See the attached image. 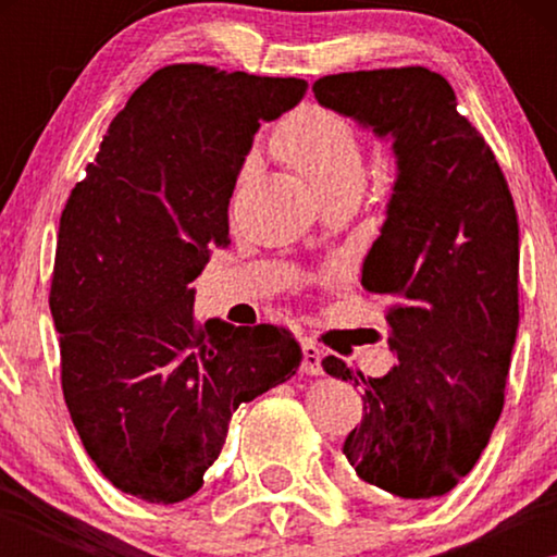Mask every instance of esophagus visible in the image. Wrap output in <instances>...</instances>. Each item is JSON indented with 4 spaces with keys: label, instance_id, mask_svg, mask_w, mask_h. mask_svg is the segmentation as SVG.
Returning a JSON list of instances; mask_svg holds the SVG:
<instances>
[{
    "label": "esophagus",
    "instance_id": "obj_1",
    "mask_svg": "<svg viewBox=\"0 0 557 557\" xmlns=\"http://www.w3.org/2000/svg\"><path fill=\"white\" fill-rule=\"evenodd\" d=\"M301 354H305V358H301V371L307 375L322 373V348H319L312 338H305V342H301Z\"/></svg>",
    "mask_w": 557,
    "mask_h": 557
}]
</instances>
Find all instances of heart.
Listing matches in <instances>:
<instances>
[{"mask_svg":"<svg viewBox=\"0 0 557 557\" xmlns=\"http://www.w3.org/2000/svg\"><path fill=\"white\" fill-rule=\"evenodd\" d=\"M280 152L319 196L363 191L366 152L361 135L334 110L312 106L289 117L280 132Z\"/></svg>","mask_w":557,"mask_h":557,"instance_id":"b5f03b06","label":"heart"}]
</instances>
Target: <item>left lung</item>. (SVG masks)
Returning <instances> with one entry per match:
<instances>
[{"label":"left lung","instance_id":"8db88e82","mask_svg":"<svg viewBox=\"0 0 557 557\" xmlns=\"http://www.w3.org/2000/svg\"><path fill=\"white\" fill-rule=\"evenodd\" d=\"M312 90L319 106L391 137L398 164L361 277L391 297L385 322L398 363L366 379L342 358L322 361L363 391V420L344 455L358 479L395 498L442 496L476 465L504 408L518 329L511 191L440 73H336Z\"/></svg>","mask_w":557,"mask_h":557}]
</instances>
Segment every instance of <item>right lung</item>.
I'll return each instance as SVG.
<instances>
[{
  "mask_svg": "<svg viewBox=\"0 0 557 557\" xmlns=\"http://www.w3.org/2000/svg\"><path fill=\"white\" fill-rule=\"evenodd\" d=\"M307 81L159 69L110 122L61 213L51 314L61 385L102 476L149 504L203 486L228 422L297 373L287 329L194 319V289L228 245V203L260 120L305 98Z\"/></svg>",
  "mask_w": 557,
  "mask_h": 557,
  "instance_id": "right-lung-1",
  "label": "right lung"
}]
</instances>
